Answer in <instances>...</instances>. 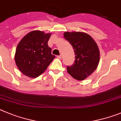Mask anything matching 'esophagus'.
<instances>
[{
  "label": "esophagus",
  "instance_id": "1",
  "mask_svg": "<svg viewBox=\"0 0 121 121\" xmlns=\"http://www.w3.org/2000/svg\"><path fill=\"white\" fill-rule=\"evenodd\" d=\"M57 57H58L59 59H61L62 58V55H58V56H57Z\"/></svg>",
  "mask_w": 121,
  "mask_h": 121
}]
</instances>
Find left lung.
I'll return each mask as SVG.
<instances>
[{
	"label": "left lung",
	"instance_id": "left-lung-1",
	"mask_svg": "<svg viewBox=\"0 0 121 121\" xmlns=\"http://www.w3.org/2000/svg\"><path fill=\"white\" fill-rule=\"evenodd\" d=\"M64 37L72 46L75 54L73 65L67 66V71L75 79L82 81L97 68L99 50L90 35L82 32H65Z\"/></svg>",
	"mask_w": 121,
	"mask_h": 121
}]
</instances>
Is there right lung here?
I'll return each mask as SVG.
<instances>
[{"mask_svg":"<svg viewBox=\"0 0 121 121\" xmlns=\"http://www.w3.org/2000/svg\"><path fill=\"white\" fill-rule=\"evenodd\" d=\"M51 33L33 31L27 34L16 48L15 61L23 74L36 78L43 73L55 58L48 42Z\"/></svg>","mask_w":121,"mask_h":121,"instance_id":"obj_1","label":"right lung"}]
</instances>
